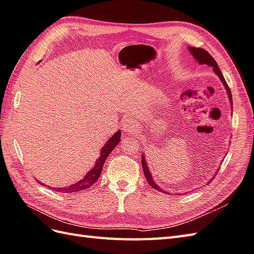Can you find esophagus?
I'll return each mask as SVG.
<instances>
[{
  "instance_id": "1",
  "label": "esophagus",
  "mask_w": 254,
  "mask_h": 254,
  "mask_svg": "<svg viewBox=\"0 0 254 254\" xmlns=\"http://www.w3.org/2000/svg\"><path fill=\"white\" fill-rule=\"evenodd\" d=\"M122 127L126 132H132L133 129L136 128V121L133 118H131V117H129V118H127L125 120V122H123Z\"/></svg>"
}]
</instances>
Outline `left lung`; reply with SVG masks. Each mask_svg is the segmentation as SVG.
<instances>
[{
    "mask_svg": "<svg viewBox=\"0 0 254 254\" xmlns=\"http://www.w3.org/2000/svg\"><path fill=\"white\" fill-rule=\"evenodd\" d=\"M189 50H190L191 55L193 56L194 60L196 61L197 63H199V64H204V65H208V66H211V67H212V69H213L214 73H216V75L220 78V80L222 81L223 86H224V88H225V90H226L227 96H229L230 104H231V106H232V105H233V100H232V93H231V90H230L229 86H227V83H226V81H225V79H224V77H223V74L221 73L220 68L218 67V64H217V62L214 61V59H213V58L210 56V54L208 53V51H206L205 49H203V48L189 47ZM145 158H146V157H145V154L142 153V154H141L142 171H144L145 177H146V179H147V181H148L149 186H150L151 188H153V189L160 191V192H164V193L170 194L168 192L164 191L163 189H161V188H160L157 184H155V181L153 180V177H152V175H151V173H150V170H149V168H148V164H147V162H146V159H145ZM217 172H218V171H217ZM212 178H214V177H212ZM211 180H212V179H211Z\"/></svg>",
    "mask_w": 254,
    "mask_h": 254,
    "instance_id": "obj_1",
    "label": "left lung"
}]
</instances>
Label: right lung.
<instances>
[{
  "label": "right lung",
  "mask_w": 254,
  "mask_h": 254,
  "mask_svg": "<svg viewBox=\"0 0 254 254\" xmlns=\"http://www.w3.org/2000/svg\"><path fill=\"white\" fill-rule=\"evenodd\" d=\"M120 137H121V132L119 129V131H117L112 136V137H110L106 141V144L102 147L101 151H100V157L96 159V162H95L93 168H92V170H90L86 175H84V177L81 180L77 181L76 184H73V185H70L68 187L57 188L56 191L57 192H62V193H65V194H69V193H73V192L86 190L92 185H94L96 183V180L100 178V175L102 173L104 163H105V161L109 155V153L112 152L115 149V147L120 142ZM38 183H40V181H38ZM40 184L44 185L42 183H40ZM48 188H50V187H48Z\"/></svg>",
  "instance_id": "add662e5"
}]
</instances>
